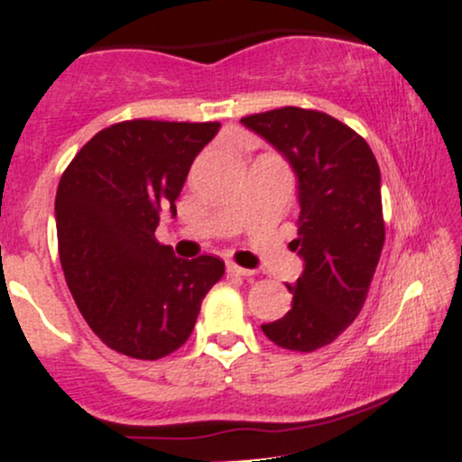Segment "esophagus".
<instances>
[{"label":"esophagus","instance_id":"34e87169","mask_svg":"<svg viewBox=\"0 0 462 462\" xmlns=\"http://www.w3.org/2000/svg\"><path fill=\"white\" fill-rule=\"evenodd\" d=\"M226 273L236 274V276H253L254 270L242 268V265H237V263H226Z\"/></svg>","mask_w":462,"mask_h":462}]
</instances>
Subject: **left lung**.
I'll return each instance as SVG.
<instances>
[{"label": "left lung", "instance_id": "obj_1", "mask_svg": "<svg viewBox=\"0 0 462 462\" xmlns=\"http://www.w3.org/2000/svg\"><path fill=\"white\" fill-rule=\"evenodd\" d=\"M298 177V237L305 262L287 285L291 309L262 324L263 335L294 352L328 346L359 316L384 244L381 168L370 144L337 118L305 107L244 116Z\"/></svg>", "mask_w": 462, "mask_h": 462}]
</instances>
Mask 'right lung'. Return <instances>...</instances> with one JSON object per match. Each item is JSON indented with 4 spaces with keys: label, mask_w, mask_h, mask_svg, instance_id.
<instances>
[{
    "label": "right lung",
    "mask_w": 462,
    "mask_h": 462,
    "mask_svg": "<svg viewBox=\"0 0 462 462\" xmlns=\"http://www.w3.org/2000/svg\"><path fill=\"white\" fill-rule=\"evenodd\" d=\"M220 123L134 118L79 149L56 194L58 251L75 305L107 348L155 361L186 344L200 302L225 274L211 254L175 257L155 240L194 157Z\"/></svg>",
    "instance_id": "1"
}]
</instances>
